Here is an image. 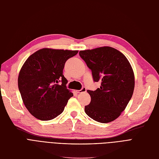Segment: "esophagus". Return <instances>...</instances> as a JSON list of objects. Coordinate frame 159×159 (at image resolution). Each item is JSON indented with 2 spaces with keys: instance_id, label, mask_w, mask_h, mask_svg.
Wrapping results in <instances>:
<instances>
[{
  "instance_id": "1",
  "label": "esophagus",
  "mask_w": 159,
  "mask_h": 159,
  "mask_svg": "<svg viewBox=\"0 0 159 159\" xmlns=\"http://www.w3.org/2000/svg\"><path fill=\"white\" fill-rule=\"evenodd\" d=\"M85 92H86V89L85 88V87H83L80 90H76V93H85Z\"/></svg>"
}]
</instances>
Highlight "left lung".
<instances>
[{
  "label": "left lung",
  "mask_w": 159,
  "mask_h": 159,
  "mask_svg": "<svg viewBox=\"0 0 159 159\" xmlns=\"http://www.w3.org/2000/svg\"><path fill=\"white\" fill-rule=\"evenodd\" d=\"M79 55L91 70L93 80L101 81L100 88L87 90L91 102L85 106V113L103 124L115 120L134 93L135 77L129 61L118 50L107 46L80 51Z\"/></svg>",
  "instance_id": "left-lung-1"
}]
</instances>
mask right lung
<instances>
[{
  "mask_svg": "<svg viewBox=\"0 0 159 159\" xmlns=\"http://www.w3.org/2000/svg\"><path fill=\"white\" fill-rule=\"evenodd\" d=\"M77 53L78 51L43 48L25 61L19 73L18 89L25 107L37 119H54L73 96L66 89L63 70L66 61Z\"/></svg>",
  "mask_w": 159,
  "mask_h": 159,
  "instance_id": "obj_1",
  "label": "right lung"
}]
</instances>
